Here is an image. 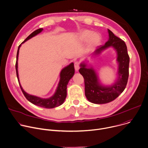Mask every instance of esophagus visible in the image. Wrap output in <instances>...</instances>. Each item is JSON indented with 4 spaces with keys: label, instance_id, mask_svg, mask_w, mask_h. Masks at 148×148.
Wrapping results in <instances>:
<instances>
[{
    "label": "esophagus",
    "instance_id": "34e87169",
    "mask_svg": "<svg viewBox=\"0 0 148 148\" xmlns=\"http://www.w3.org/2000/svg\"><path fill=\"white\" fill-rule=\"evenodd\" d=\"M74 67H75V70L76 71H78L79 69V64L78 62H76L74 63Z\"/></svg>",
    "mask_w": 148,
    "mask_h": 148
}]
</instances>
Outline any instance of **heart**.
Returning a JSON list of instances; mask_svg holds the SVG:
<instances>
[{
  "label": "heart",
  "instance_id": "1",
  "mask_svg": "<svg viewBox=\"0 0 148 148\" xmlns=\"http://www.w3.org/2000/svg\"><path fill=\"white\" fill-rule=\"evenodd\" d=\"M78 39L81 42H86L89 39L90 45H96L101 42L102 38L99 34L93 33L92 31L85 29L79 34Z\"/></svg>",
  "mask_w": 148,
  "mask_h": 148
}]
</instances>
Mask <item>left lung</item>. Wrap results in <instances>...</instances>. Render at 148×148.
Listing matches in <instances>:
<instances>
[{
  "mask_svg": "<svg viewBox=\"0 0 148 148\" xmlns=\"http://www.w3.org/2000/svg\"><path fill=\"white\" fill-rule=\"evenodd\" d=\"M109 39L103 45L96 47L90 55L91 57L99 56L102 52L112 47L117 54L118 69L117 78L108 85H103L97 73L92 64H88L85 60L80 64L79 73L83 76L85 82V94L88 101L95 104H105L114 101L125 89L129 75L130 58L125 42L115 36L109 29Z\"/></svg>",
  "mask_w": 148,
  "mask_h": 148,
  "instance_id": "1",
  "label": "left lung"
}]
</instances>
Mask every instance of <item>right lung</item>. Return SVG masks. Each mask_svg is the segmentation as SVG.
<instances>
[{
	"instance_id": "obj_1",
	"label": "right lung",
	"mask_w": 148,
	"mask_h": 148,
	"mask_svg": "<svg viewBox=\"0 0 148 148\" xmlns=\"http://www.w3.org/2000/svg\"><path fill=\"white\" fill-rule=\"evenodd\" d=\"M43 31V28H39L35 31H34L32 34H31L25 39L18 46V51L17 53V60L16 63V70L17 77L18 78V81L21 89V90L26 97V99L32 103V104L36 105L39 107L46 108V109H52L56 107H58L62 105L67 96V84L70 80V79L74 75L75 70L74 63H71L69 65L64 67L60 71V80L58 85V87L55 90V93L51 97L49 98H42L36 96L32 95L27 93L22 88L18 77V58L19 54L20 48L23 43L25 42L27 40L32 38V37L37 35L38 34L40 33Z\"/></svg>"
}]
</instances>
